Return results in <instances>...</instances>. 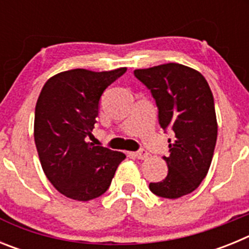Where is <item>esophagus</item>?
I'll return each instance as SVG.
<instances>
[{"label": "esophagus", "mask_w": 249, "mask_h": 249, "mask_svg": "<svg viewBox=\"0 0 249 249\" xmlns=\"http://www.w3.org/2000/svg\"><path fill=\"white\" fill-rule=\"evenodd\" d=\"M149 153L146 151V149H141V151L136 152V157L138 158V160H146V158H148Z\"/></svg>", "instance_id": "34e87169"}]
</instances>
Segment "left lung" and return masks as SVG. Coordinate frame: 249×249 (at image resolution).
Wrapping results in <instances>:
<instances>
[{
	"mask_svg": "<svg viewBox=\"0 0 249 249\" xmlns=\"http://www.w3.org/2000/svg\"><path fill=\"white\" fill-rule=\"evenodd\" d=\"M135 76L151 89L160 127L175 132L169 156L163 157L168 175L149 183V190L163 198H179L201 184L211 167L218 131L212 91L198 71L179 63L135 70Z\"/></svg>",
	"mask_w": 249,
	"mask_h": 249,
	"instance_id": "obj_1",
	"label": "left lung"
}]
</instances>
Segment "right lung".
Returning <instances> with one entry per match:
<instances>
[{
  "instance_id": "add662e5",
  "label": "right lung",
  "mask_w": 249,
  "mask_h": 249,
  "mask_svg": "<svg viewBox=\"0 0 249 249\" xmlns=\"http://www.w3.org/2000/svg\"><path fill=\"white\" fill-rule=\"evenodd\" d=\"M126 71L59 72L39 93L34 126L39 162L48 181L68 198L86 202L100 197L126 158L122 152L89 142L103 91Z\"/></svg>"
}]
</instances>
